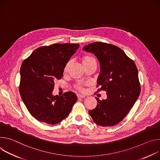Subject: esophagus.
Returning <instances> with one entry per match:
<instances>
[{
  "label": "esophagus",
  "mask_w": 160,
  "mask_h": 160,
  "mask_svg": "<svg viewBox=\"0 0 160 160\" xmlns=\"http://www.w3.org/2000/svg\"><path fill=\"white\" fill-rule=\"evenodd\" d=\"M77 96H78V97L79 98H84L86 97L84 95H82V94H78Z\"/></svg>",
  "instance_id": "1"
}]
</instances>
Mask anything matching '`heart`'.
Masks as SVG:
<instances>
[{
  "instance_id": "heart-1",
  "label": "heart",
  "mask_w": 160,
  "mask_h": 160,
  "mask_svg": "<svg viewBox=\"0 0 160 160\" xmlns=\"http://www.w3.org/2000/svg\"><path fill=\"white\" fill-rule=\"evenodd\" d=\"M93 61H95V60L92 57H90V56H85L82 59V64L84 65V66L86 65L87 64H88V63L93 62ZM70 62H68L66 64V65L64 68V72H67V71L68 70V67H70ZM77 88H78L79 90H82V85L81 84H78L77 85Z\"/></svg>"
}]
</instances>
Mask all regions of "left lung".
Segmentation results:
<instances>
[{
    "instance_id": "left-lung-1",
    "label": "left lung",
    "mask_w": 160,
    "mask_h": 160,
    "mask_svg": "<svg viewBox=\"0 0 160 160\" xmlns=\"http://www.w3.org/2000/svg\"><path fill=\"white\" fill-rule=\"evenodd\" d=\"M82 49L97 58L100 72L97 86L106 92L107 99L98 102L89 111L93 121L102 127H112L128 114L140 92L138 70L134 62L116 46L97 42L84 46Z\"/></svg>"
}]
</instances>
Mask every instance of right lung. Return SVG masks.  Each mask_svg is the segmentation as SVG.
Returning a JSON list of instances; mask_svg holds the SVG:
<instances>
[{"instance_id":"1","label":"right lung","mask_w":160,"mask_h":160,"mask_svg":"<svg viewBox=\"0 0 160 160\" xmlns=\"http://www.w3.org/2000/svg\"><path fill=\"white\" fill-rule=\"evenodd\" d=\"M78 44H54L37 48L20 68V92L31 115L56 125L66 118L78 100L72 92L53 95L55 81L60 79L66 64L79 48Z\"/></svg>"}]
</instances>
